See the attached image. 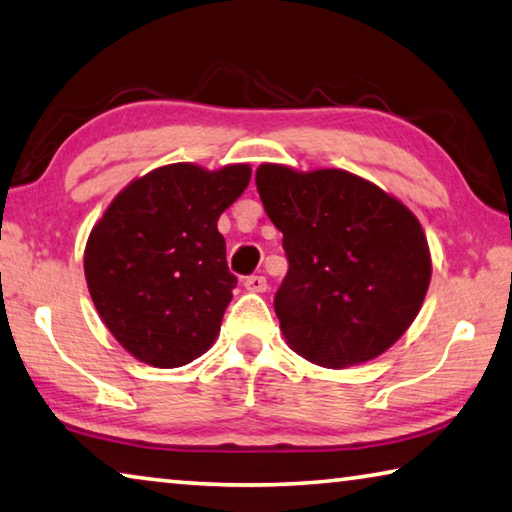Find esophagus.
Instances as JSON below:
<instances>
[{"mask_svg":"<svg viewBox=\"0 0 512 512\" xmlns=\"http://www.w3.org/2000/svg\"><path fill=\"white\" fill-rule=\"evenodd\" d=\"M245 288H247L249 292H265V290H267L265 276H247V279H245Z\"/></svg>","mask_w":512,"mask_h":512,"instance_id":"34e87169","label":"esophagus"}]
</instances>
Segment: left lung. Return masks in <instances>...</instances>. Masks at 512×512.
<instances>
[{"instance_id":"8db88e82","label":"left lung","mask_w":512,"mask_h":512,"mask_svg":"<svg viewBox=\"0 0 512 512\" xmlns=\"http://www.w3.org/2000/svg\"><path fill=\"white\" fill-rule=\"evenodd\" d=\"M256 188L290 263L274 297L290 349L342 370L395 345L431 283L429 242L408 206L329 167L263 163Z\"/></svg>"}]
</instances>
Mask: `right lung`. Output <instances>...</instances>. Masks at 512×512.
Segmentation results:
<instances>
[{"mask_svg":"<svg viewBox=\"0 0 512 512\" xmlns=\"http://www.w3.org/2000/svg\"><path fill=\"white\" fill-rule=\"evenodd\" d=\"M249 179L247 163L156 167L92 226L83 251L92 304L140 363L170 370L211 349L238 283L217 220Z\"/></svg>","mask_w":512,"mask_h":512,"instance_id":"add662e5","label":"right lung"}]
</instances>
